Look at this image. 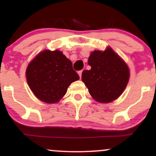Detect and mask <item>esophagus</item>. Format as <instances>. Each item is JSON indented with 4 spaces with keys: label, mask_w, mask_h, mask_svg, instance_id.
Returning <instances> with one entry per match:
<instances>
[{
    "label": "esophagus",
    "mask_w": 156,
    "mask_h": 156,
    "mask_svg": "<svg viewBox=\"0 0 156 156\" xmlns=\"http://www.w3.org/2000/svg\"><path fill=\"white\" fill-rule=\"evenodd\" d=\"M82 73H83V70H80V71H78V75H79L80 78H81V76H82Z\"/></svg>",
    "instance_id": "obj_1"
}]
</instances>
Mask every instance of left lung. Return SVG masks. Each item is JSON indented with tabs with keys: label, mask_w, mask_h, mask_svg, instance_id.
Returning <instances> with one entry per match:
<instances>
[{
	"label": "left lung",
	"mask_w": 156,
	"mask_h": 156,
	"mask_svg": "<svg viewBox=\"0 0 156 156\" xmlns=\"http://www.w3.org/2000/svg\"><path fill=\"white\" fill-rule=\"evenodd\" d=\"M88 64L91 69L83 71L82 80L92 98L105 103L117 99L129 80L127 64L108 47L104 51H93Z\"/></svg>",
	"instance_id": "1"
}]
</instances>
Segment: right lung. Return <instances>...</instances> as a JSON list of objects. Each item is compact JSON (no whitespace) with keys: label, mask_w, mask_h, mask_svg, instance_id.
<instances>
[{"label":"right lung","mask_w":156,"mask_h":156,"mask_svg":"<svg viewBox=\"0 0 156 156\" xmlns=\"http://www.w3.org/2000/svg\"><path fill=\"white\" fill-rule=\"evenodd\" d=\"M26 75L34 94L47 103L59 101L70 83L80 78L71 61L57 50L39 53L28 64Z\"/></svg>","instance_id":"obj_1"}]
</instances>
